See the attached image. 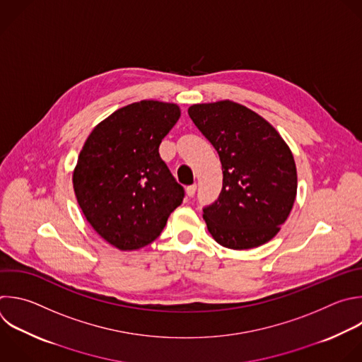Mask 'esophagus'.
Listing matches in <instances>:
<instances>
[{
  "label": "esophagus",
  "instance_id": "esophagus-1",
  "mask_svg": "<svg viewBox=\"0 0 362 362\" xmlns=\"http://www.w3.org/2000/svg\"><path fill=\"white\" fill-rule=\"evenodd\" d=\"M196 185H190V186H187L186 187V194L189 196V197H192V196H194V193H196Z\"/></svg>",
  "mask_w": 362,
  "mask_h": 362
}]
</instances>
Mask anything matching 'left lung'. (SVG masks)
I'll use <instances>...</instances> for the list:
<instances>
[{
    "label": "left lung",
    "instance_id": "left-lung-1",
    "mask_svg": "<svg viewBox=\"0 0 362 362\" xmlns=\"http://www.w3.org/2000/svg\"><path fill=\"white\" fill-rule=\"evenodd\" d=\"M187 113L221 162V192L203 209L207 230L233 250L270 242L297 194L290 148L264 117L233 100L192 105Z\"/></svg>",
    "mask_w": 362,
    "mask_h": 362
}]
</instances>
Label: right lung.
<instances>
[{"label":"right lung","instance_id":"right-lung-1","mask_svg":"<svg viewBox=\"0 0 362 362\" xmlns=\"http://www.w3.org/2000/svg\"><path fill=\"white\" fill-rule=\"evenodd\" d=\"M180 117L176 103L141 100L115 110L88 136L74 170L78 204L93 230L131 252L156 240L185 189L159 155Z\"/></svg>","mask_w":362,"mask_h":362}]
</instances>
